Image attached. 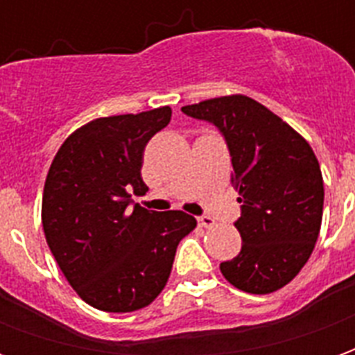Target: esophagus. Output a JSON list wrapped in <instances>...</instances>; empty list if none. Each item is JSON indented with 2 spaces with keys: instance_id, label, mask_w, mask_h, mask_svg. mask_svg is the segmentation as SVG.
<instances>
[{
  "instance_id": "1",
  "label": "esophagus",
  "mask_w": 355,
  "mask_h": 355,
  "mask_svg": "<svg viewBox=\"0 0 355 355\" xmlns=\"http://www.w3.org/2000/svg\"><path fill=\"white\" fill-rule=\"evenodd\" d=\"M198 223H200L201 228H215L216 226V220L215 218H211V216H200Z\"/></svg>"
}]
</instances>
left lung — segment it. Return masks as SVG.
Returning <instances> with one entry per match:
<instances>
[{
	"label": "left lung",
	"instance_id": "left-lung-1",
	"mask_svg": "<svg viewBox=\"0 0 355 355\" xmlns=\"http://www.w3.org/2000/svg\"><path fill=\"white\" fill-rule=\"evenodd\" d=\"M228 142L241 216V251L220 262L228 282L253 295L285 287L312 254L323 216V177L308 140L245 94L182 106Z\"/></svg>",
	"mask_w": 355,
	"mask_h": 355
}]
</instances>
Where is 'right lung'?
Segmentation results:
<instances>
[{
  "mask_svg": "<svg viewBox=\"0 0 355 355\" xmlns=\"http://www.w3.org/2000/svg\"><path fill=\"white\" fill-rule=\"evenodd\" d=\"M171 108L96 117L58 148L45 178L42 224L58 268L96 310L135 312L167 285L180 239L198 226L184 211L129 209L146 193L144 148Z\"/></svg>",
  "mask_w": 355,
  "mask_h": 355,
  "instance_id": "1",
  "label": "right lung"
}]
</instances>
